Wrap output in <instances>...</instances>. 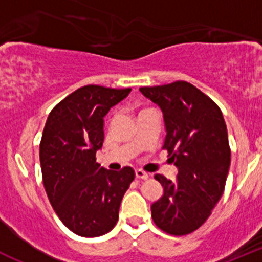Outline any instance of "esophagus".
<instances>
[{"label": "esophagus", "instance_id": "esophagus-1", "mask_svg": "<svg viewBox=\"0 0 262 262\" xmlns=\"http://www.w3.org/2000/svg\"><path fill=\"white\" fill-rule=\"evenodd\" d=\"M135 176L136 178H139V180H147L148 178V174L144 172V170H142V169H136Z\"/></svg>", "mask_w": 262, "mask_h": 262}]
</instances>
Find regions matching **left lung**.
Instances as JSON below:
<instances>
[{
  "instance_id": "8db88e82",
  "label": "left lung",
  "mask_w": 262,
  "mask_h": 262,
  "mask_svg": "<svg viewBox=\"0 0 262 262\" xmlns=\"http://www.w3.org/2000/svg\"><path fill=\"white\" fill-rule=\"evenodd\" d=\"M139 90L163 110V148L178 168L174 181L155 176L164 194L151 206L152 219L169 235H187L207 221L226 186L231 148L223 114L209 96L187 81Z\"/></svg>"
}]
</instances>
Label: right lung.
Wrapping results in <instances>:
<instances>
[{
    "mask_svg": "<svg viewBox=\"0 0 262 262\" xmlns=\"http://www.w3.org/2000/svg\"><path fill=\"white\" fill-rule=\"evenodd\" d=\"M129 92L86 85L60 101L46 122L39 145L43 185L60 221L78 236L97 237L114 228L135 178L131 166L113 172L96 163L103 117Z\"/></svg>",
    "mask_w": 262,
    "mask_h": 262,
    "instance_id": "add662e5",
    "label": "right lung"
}]
</instances>
